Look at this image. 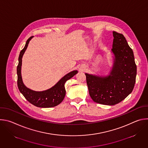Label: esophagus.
<instances>
[{"mask_svg": "<svg viewBox=\"0 0 148 148\" xmlns=\"http://www.w3.org/2000/svg\"><path fill=\"white\" fill-rule=\"evenodd\" d=\"M86 69V68L85 67H83L82 69V70H85Z\"/></svg>", "mask_w": 148, "mask_h": 148, "instance_id": "esophagus-1", "label": "esophagus"}]
</instances>
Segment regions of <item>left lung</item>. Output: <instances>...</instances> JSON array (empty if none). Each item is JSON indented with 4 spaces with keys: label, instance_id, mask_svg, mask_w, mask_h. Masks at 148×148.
Returning <instances> with one entry per match:
<instances>
[{
    "label": "left lung",
    "instance_id": "8db88e82",
    "mask_svg": "<svg viewBox=\"0 0 148 148\" xmlns=\"http://www.w3.org/2000/svg\"><path fill=\"white\" fill-rule=\"evenodd\" d=\"M113 66L107 76L86 73L89 94L98 103L114 105L130 95L135 86L136 66L134 52L123 34L113 32Z\"/></svg>",
    "mask_w": 148,
    "mask_h": 148
}]
</instances>
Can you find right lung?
<instances>
[{
    "mask_svg": "<svg viewBox=\"0 0 148 148\" xmlns=\"http://www.w3.org/2000/svg\"><path fill=\"white\" fill-rule=\"evenodd\" d=\"M33 38L30 37L26 41L23 49L20 51L18 57V64L17 67V86L20 92L25 98L34 106L40 108H51L57 106L64 99L66 95L64 84L69 79L77 74L78 71L74 70L65 75L51 88L42 91H33L25 86L23 84L21 69L22 64V57L26 50L29 41Z\"/></svg>",
    "mask_w": 148,
    "mask_h": 148,
    "instance_id": "add662e5",
    "label": "right lung"
}]
</instances>
